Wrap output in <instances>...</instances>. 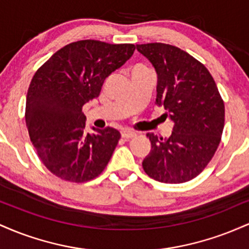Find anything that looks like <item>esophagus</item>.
Returning a JSON list of instances; mask_svg holds the SVG:
<instances>
[{
  "mask_svg": "<svg viewBox=\"0 0 249 249\" xmlns=\"http://www.w3.org/2000/svg\"><path fill=\"white\" fill-rule=\"evenodd\" d=\"M122 137L124 139H131L136 137V133L132 132V131H128V130H124L122 131Z\"/></svg>",
  "mask_w": 249,
  "mask_h": 249,
  "instance_id": "esophagus-1",
  "label": "esophagus"
}]
</instances>
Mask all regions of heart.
I'll use <instances>...</instances> for the list:
<instances>
[{
    "mask_svg": "<svg viewBox=\"0 0 249 249\" xmlns=\"http://www.w3.org/2000/svg\"><path fill=\"white\" fill-rule=\"evenodd\" d=\"M136 70H146V68L142 67V65H137V67L133 68L132 71H136Z\"/></svg>",
    "mask_w": 249,
    "mask_h": 249,
    "instance_id": "1",
    "label": "heart"
}]
</instances>
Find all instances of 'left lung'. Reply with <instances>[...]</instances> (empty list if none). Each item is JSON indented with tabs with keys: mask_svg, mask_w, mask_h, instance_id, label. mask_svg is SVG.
<instances>
[{
	"mask_svg": "<svg viewBox=\"0 0 249 249\" xmlns=\"http://www.w3.org/2000/svg\"><path fill=\"white\" fill-rule=\"evenodd\" d=\"M158 76L156 104L174 123L168 138L147 133L142 160L150 178L181 184L196 178L213 158L225 125V105L212 75L186 51L165 43L137 44Z\"/></svg>",
	"mask_w": 249,
	"mask_h": 249,
	"instance_id": "1",
	"label": "left lung"
}]
</instances>
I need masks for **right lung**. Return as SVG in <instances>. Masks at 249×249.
Segmentation results:
<instances>
[{
	"mask_svg": "<svg viewBox=\"0 0 249 249\" xmlns=\"http://www.w3.org/2000/svg\"><path fill=\"white\" fill-rule=\"evenodd\" d=\"M133 44L84 39L65 45L36 71L28 89L25 123L44 166L85 182L98 177L118 144L113 127L87 133L83 105L99 96L105 78L133 55Z\"/></svg>",
	"mask_w": 249,
	"mask_h": 249,
	"instance_id": "right-lung-1",
	"label": "right lung"
}]
</instances>
